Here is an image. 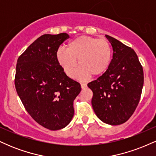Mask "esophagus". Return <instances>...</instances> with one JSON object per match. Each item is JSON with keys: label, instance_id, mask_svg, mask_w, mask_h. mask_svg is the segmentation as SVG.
Segmentation results:
<instances>
[{"label": "esophagus", "instance_id": "1", "mask_svg": "<svg viewBox=\"0 0 156 156\" xmlns=\"http://www.w3.org/2000/svg\"><path fill=\"white\" fill-rule=\"evenodd\" d=\"M80 86H81L82 89H85V88H87V84L85 83H80Z\"/></svg>", "mask_w": 156, "mask_h": 156}]
</instances>
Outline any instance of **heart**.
<instances>
[{
    "label": "heart",
    "instance_id": "heart-1",
    "mask_svg": "<svg viewBox=\"0 0 156 156\" xmlns=\"http://www.w3.org/2000/svg\"><path fill=\"white\" fill-rule=\"evenodd\" d=\"M112 58V48L108 40L81 36L71 41L67 51L59 49L57 59L69 77L73 78L80 67L79 76L100 77L108 71Z\"/></svg>",
    "mask_w": 156,
    "mask_h": 156
}]
</instances>
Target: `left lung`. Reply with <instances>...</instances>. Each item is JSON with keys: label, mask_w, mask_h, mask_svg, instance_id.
Wrapping results in <instances>:
<instances>
[{"label": "left lung", "mask_w": 156, "mask_h": 156, "mask_svg": "<svg viewBox=\"0 0 156 156\" xmlns=\"http://www.w3.org/2000/svg\"><path fill=\"white\" fill-rule=\"evenodd\" d=\"M105 37L113 48L108 71L87 84L93 92L92 108L106 124L121 125L135 112L144 84L143 68L136 52L117 39Z\"/></svg>", "instance_id": "obj_1"}]
</instances>
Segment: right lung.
Segmentation results:
<instances>
[{
	"mask_svg": "<svg viewBox=\"0 0 156 156\" xmlns=\"http://www.w3.org/2000/svg\"><path fill=\"white\" fill-rule=\"evenodd\" d=\"M68 38L66 33L42 35L20 55L16 66L15 88L25 108L37 123L51 130L70 122L73 101L81 90L57 59L58 48Z\"/></svg>",
	"mask_w": 156,
	"mask_h": 156,
	"instance_id": "add662e5",
	"label": "right lung"
}]
</instances>
